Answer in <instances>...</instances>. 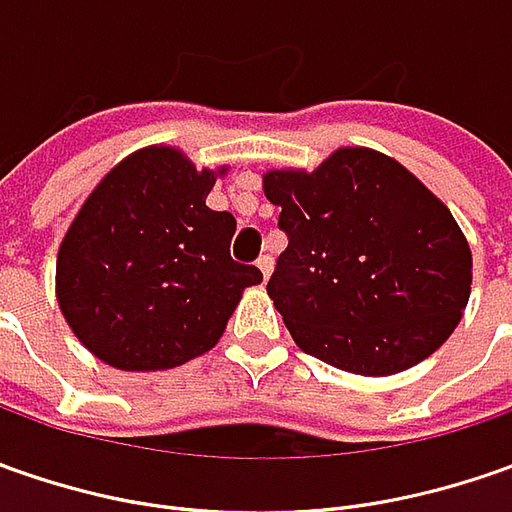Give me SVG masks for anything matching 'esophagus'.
I'll return each mask as SVG.
<instances>
[{
    "mask_svg": "<svg viewBox=\"0 0 512 512\" xmlns=\"http://www.w3.org/2000/svg\"><path fill=\"white\" fill-rule=\"evenodd\" d=\"M256 267H259V270H262V276H270V270H273V256H259V259H256Z\"/></svg>",
    "mask_w": 512,
    "mask_h": 512,
    "instance_id": "34e87169",
    "label": "esophagus"
}]
</instances>
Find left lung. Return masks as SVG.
Segmentation results:
<instances>
[{"label": "left lung", "mask_w": 512, "mask_h": 512, "mask_svg": "<svg viewBox=\"0 0 512 512\" xmlns=\"http://www.w3.org/2000/svg\"><path fill=\"white\" fill-rule=\"evenodd\" d=\"M285 253L267 282L293 342L359 376L427 359L462 322L473 256L453 213L396 159L339 148L316 170H267Z\"/></svg>", "instance_id": "1"}]
</instances>
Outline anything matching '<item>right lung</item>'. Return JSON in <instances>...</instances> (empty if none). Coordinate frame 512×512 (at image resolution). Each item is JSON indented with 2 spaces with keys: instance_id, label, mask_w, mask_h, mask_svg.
Wrapping results in <instances>:
<instances>
[{
  "instance_id": "right-lung-1",
  "label": "right lung",
  "mask_w": 512,
  "mask_h": 512,
  "mask_svg": "<svg viewBox=\"0 0 512 512\" xmlns=\"http://www.w3.org/2000/svg\"><path fill=\"white\" fill-rule=\"evenodd\" d=\"M227 168L182 150L130 153L93 187L59 245L56 299L76 339L116 370H168L222 339L262 270L230 259L236 219L207 193Z\"/></svg>"
}]
</instances>
